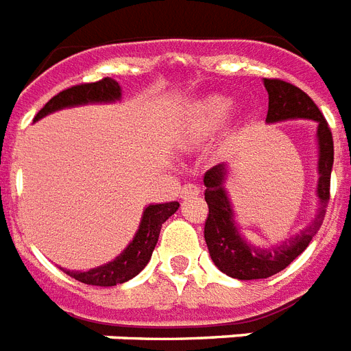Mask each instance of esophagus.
Here are the masks:
<instances>
[{
	"label": "esophagus",
	"instance_id": "obj_1",
	"mask_svg": "<svg viewBox=\"0 0 351 351\" xmlns=\"http://www.w3.org/2000/svg\"><path fill=\"white\" fill-rule=\"evenodd\" d=\"M198 193H200V187L197 184H186V186L180 187V198L197 197Z\"/></svg>",
	"mask_w": 351,
	"mask_h": 351
}]
</instances>
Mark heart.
I'll return each mask as SVG.
<instances>
[{"instance_id": "1", "label": "heart", "mask_w": 351, "mask_h": 351, "mask_svg": "<svg viewBox=\"0 0 351 351\" xmlns=\"http://www.w3.org/2000/svg\"><path fill=\"white\" fill-rule=\"evenodd\" d=\"M231 111V101L222 96H208L198 101L189 112L186 123V136L189 140H202L222 127Z\"/></svg>"}]
</instances>
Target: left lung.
Here are the masks:
<instances>
[{
  "mask_svg": "<svg viewBox=\"0 0 351 351\" xmlns=\"http://www.w3.org/2000/svg\"><path fill=\"white\" fill-rule=\"evenodd\" d=\"M269 106H267L266 121L289 120V118H310L317 121V140H319V186L317 197L321 202L319 213L310 228L300 231L291 239L271 250L255 247L240 237L233 220V209L224 191L226 169L224 165H215L206 171V202L209 213L204 226V239L208 244L209 255L220 271L239 280H255L267 278L288 267L302 251L308 247L317 231L321 230L322 220L326 215L330 202V178L333 167V136L326 118L322 117L319 107L310 96L297 85L288 84L278 78L264 80Z\"/></svg>",
  "mask_w": 351,
  "mask_h": 351,
  "instance_id": "left-lung-1",
  "label": "left lung"
}]
</instances>
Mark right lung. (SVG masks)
<instances>
[{
    "label": "right lung",
    "mask_w": 351,
    "mask_h": 351,
    "mask_svg": "<svg viewBox=\"0 0 351 351\" xmlns=\"http://www.w3.org/2000/svg\"><path fill=\"white\" fill-rule=\"evenodd\" d=\"M120 85L111 78H104L100 82L93 84L73 85L69 89L58 93L47 101L43 109L34 117V121L43 118L49 112H54L63 107L84 106V104H95V101H114L120 98ZM180 204H154L149 206L143 211L142 222L138 228L134 239L127 245L123 253L117 256L114 261L106 264V266L95 267L89 271H65L73 278L90 286H117V284L127 282L129 278L136 277L143 267L151 261L153 250L158 242V234L162 230V224L169 219L171 215L176 213Z\"/></svg>",
    "instance_id": "1"
}]
</instances>
